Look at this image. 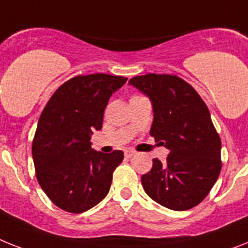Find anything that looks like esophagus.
<instances>
[{
	"mask_svg": "<svg viewBox=\"0 0 248 248\" xmlns=\"http://www.w3.org/2000/svg\"><path fill=\"white\" fill-rule=\"evenodd\" d=\"M134 155H136V152H134L133 149H125V151H124V156H125L126 158H130V157H133Z\"/></svg>",
	"mask_w": 248,
	"mask_h": 248,
	"instance_id": "obj_1",
	"label": "esophagus"
}]
</instances>
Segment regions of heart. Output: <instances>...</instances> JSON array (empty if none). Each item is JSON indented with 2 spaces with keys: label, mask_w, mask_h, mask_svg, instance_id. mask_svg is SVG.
Returning a JSON list of instances; mask_svg holds the SVG:
<instances>
[{
  "label": "heart",
  "mask_w": 248,
  "mask_h": 248,
  "mask_svg": "<svg viewBox=\"0 0 248 248\" xmlns=\"http://www.w3.org/2000/svg\"><path fill=\"white\" fill-rule=\"evenodd\" d=\"M138 97H142V96H133L132 99H138Z\"/></svg>",
  "instance_id": "obj_1"
}]
</instances>
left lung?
<instances>
[{
    "label": "left lung",
    "mask_w": 248,
    "mask_h": 248,
    "mask_svg": "<svg viewBox=\"0 0 248 248\" xmlns=\"http://www.w3.org/2000/svg\"><path fill=\"white\" fill-rule=\"evenodd\" d=\"M153 105L149 134L170 151L153 159L142 176L147 195L172 210H187L205 199L222 170V143L208 106L193 86L175 75L148 73L129 79Z\"/></svg>",
    "instance_id": "obj_1"
}]
</instances>
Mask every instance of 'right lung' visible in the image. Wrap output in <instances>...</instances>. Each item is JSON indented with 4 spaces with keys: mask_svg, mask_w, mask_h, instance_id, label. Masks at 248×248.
Returning a JSON list of instances; mask_svg holds the SVG:
<instances>
[{
    "mask_svg": "<svg viewBox=\"0 0 248 248\" xmlns=\"http://www.w3.org/2000/svg\"><path fill=\"white\" fill-rule=\"evenodd\" d=\"M126 79L105 73L76 76L59 86L42 111L31 148L36 179L65 212H86L109 193L124 153L96 152L90 139L102 128L111 93Z\"/></svg>",
    "mask_w": 248,
    "mask_h": 248,
    "instance_id": "1",
    "label": "right lung"
}]
</instances>
